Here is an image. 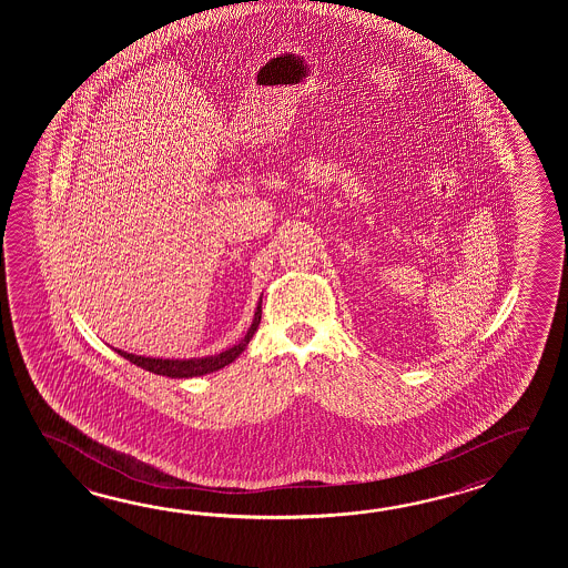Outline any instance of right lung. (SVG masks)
I'll use <instances>...</instances> for the list:
<instances>
[{
  "mask_svg": "<svg viewBox=\"0 0 568 568\" xmlns=\"http://www.w3.org/2000/svg\"><path fill=\"white\" fill-rule=\"evenodd\" d=\"M260 321H262V302L255 308L254 323L250 326L247 335L237 345H233L231 349L223 351L219 355L201 357V359H154V357H142V355H133V353H125L121 349L115 351L128 362L142 367L145 372H152V374L166 375V377H196V375L213 374V372H219L221 367L230 365L231 362H235L242 355L243 349L247 347V343L254 337Z\"/></svg>",
  "mask_w": 568,
  "mask_h": 568,
  "instance_id": "add662e5",
  "label": "right lung"
}]
</instances>
